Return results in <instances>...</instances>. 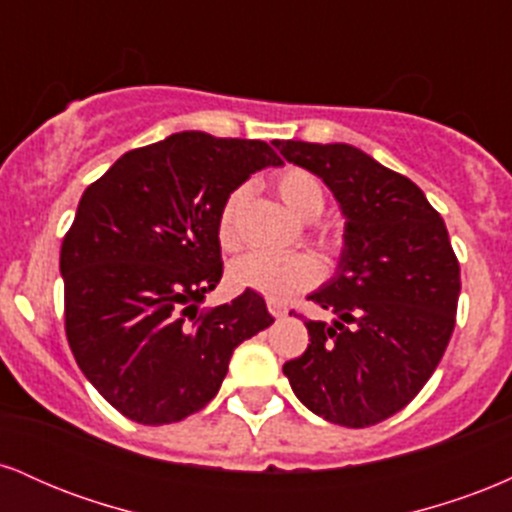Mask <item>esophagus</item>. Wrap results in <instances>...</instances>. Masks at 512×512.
<instances>
[{
  "label": "esophagus",
  "instance_id": "esophagus-1",
  "mask_svg": "<svg viewBox=\"0 0 512 512\" xmlns=\"http://www.w3.org/2000/svg\"><path fill=\"white\" fill-rule=\"evenodd\" d=\"M267 308L274 317H284L286 315V308L279 301H267Z\"/></svg>",
  "mask_w": 512,
  "mask_h": 512
}]
</instances>
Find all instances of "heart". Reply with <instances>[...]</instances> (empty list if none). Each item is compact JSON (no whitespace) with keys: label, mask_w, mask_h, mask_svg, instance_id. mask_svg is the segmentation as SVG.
Segmentation results:
<instances>
[{"label":"heart","mask_w":512,"mask_h":512,"mask_svg":"<svg viewBox=\"0 0 512 512\" xmlns=\"http://www.w3.org/2000/svg\"><path fill=\"white\" fill-rule=\"evenodd\" d=\"M274 187L298 219L313 221L325 209V185L308 168H284L276 175ZM245 197H248V185H238L221 202L216 226H219V240L223 248H233L238 243V214L243 209ZM322 240L330 243V238L325 236ZM228 279L236 289L257 291L262 296L274 298V301H284L293 293L310 289L320 279V264L308 252L272 255V252L252 250L231 262Z\"/></svg>","instance_id":"obj_1"}]
</instances>
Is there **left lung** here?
I'll return each instance as SVG.
<instances>
[{
	"label": "left lung",
	"instance_id": "8db88e82",
	"mask_svg": "<svg viewBox=\"0 0 512 512\" xmlns=\"http://www.w3.org/2000/svg\"><path fill=\"white\" fill-rule=\"evenodd\" d=\"M325 180L346 216L337 274L308 296L334 322L284 363L296 397L332 424L366 428L421 392L455 330L460 262L443 216L409 178L349 144L274 142Z\"/></svg>",
	"mask_w": 512,
	"mask_h": 512
}]
</instances>
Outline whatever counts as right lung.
I'll list each match as a JSON object with an SVG mask.
<instances>
[{
	"mask_svg": "<svg viewBox=\"0 0 512 512\" xmlns=\"http://www.w3.org/2000/svg\"><path fill=\"white\" fill-rule=\"evenodd\" d=\"M260 139L170 134L86 187L62 240L64 332L81 373L127 419L163 426L216 397L233 349L274 322L260 293L199 310L221 281L219 209L255 170Z\"/></svg>",
	"mask_w": 512,
	"mask_h": 512,
	"instance_id": "add662e5",
	"label": "right lung"
}]
</instances>
